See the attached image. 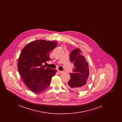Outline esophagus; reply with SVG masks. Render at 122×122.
<instances>
[{
	"label": "esophagus",
	"instance_id": "obj_1",
	"mask_svg": "<svg viewBox=\"0 0 122 122\" xmlns=\"http://www.w3.org/2000/svg\"><path fill=\"white\" fill-rule=\"evenodd\" d=\"M58 72L59 73H60V74H62V73H63L64 72V71H60V70H58Z\"/></svg>",
	"mask_w": 122,
	"mask_h": 122
}]
</instances>
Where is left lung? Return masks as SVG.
<instances>
[{"label": "left lung", "mask_w": 122, "mask_h": 122, "mask_svg": "<svg viewBox=\"0 0 122 122\" xmlns=\"http://www.w3.org/2000/svg\"><path fill=\"white\" fill-rule=\"evenodd\" d=\"M70 60L74 65L68 86L75 92L85 90L90 82L89 65L86 59L79 48L73 50L70 54Z\"/></svg>", "instance_id": "left-lung-1"}]
</instances>
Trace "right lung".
Here are the masks:
<instances>
[{
    "label": "right lung",
    "mask_w": 122,
    "mask_h": 122,
    "mask_svg": "<svg viewBox=\"0 0 122 122\" xmlns=\"http://www.w3.org/2000/svg\"><path fill=\"white\" fill-rule=\"evenodd\" d=\"M56 41L38 40L24 47L18 61L19 74L26 86L34 93H40L49 86L57 70L42 64L51 60L50 51L54 49Z\"/></svg>",
    "instance_id": "1"
}]
</instances>
